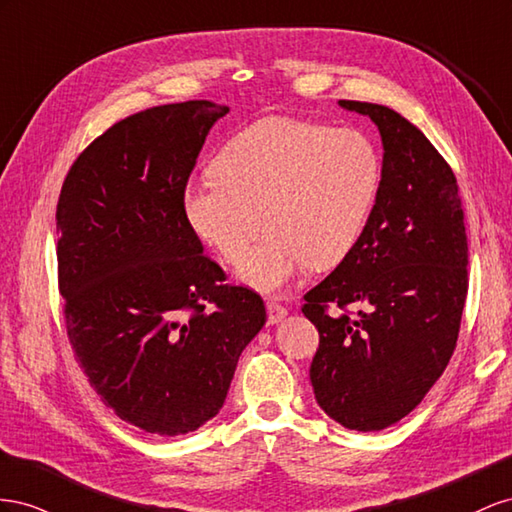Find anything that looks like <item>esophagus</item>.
I'll return each instance as SVG.
<instances>
[{"label": "esophagus", "instance_id": "34e87169", "mask_svg": "<svg viewBox=\"0 0 512 512\" xmlns=\"http://www.w3.org/2000/svg\"><path fill=\"white\" fill-rule=\"evenodd\" d=\"M266 311H268V324H279L281 319L287 317V309L276 300H268L266 302Z\"/></svg>", "mask_w": 512, "mask_h": 512}]
</instances>
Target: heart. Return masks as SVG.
I'll use <instances>...</instances> for the list:
<instances>
[{
	"mask_svg": "<svg viewBox=\"0 0 512 512\" xmlns=\"http://www.w3.org/2000/svg\"><path fill=\"white\" fill-rule=\"evenodd\" d=\"M382 184L375 143L354 128L272 118L251 124L216 158V173L188 184L184 212L229 264L258 228L240 281L272 291L309 264L328 268L354 251Z\"/></svg>",
	"mask_w": 512,
	"mask_h": 512,
	"instance_id": "b5f03b06",
	"label": "heart"
}]
</instances>
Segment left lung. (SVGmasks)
<instances>
[{"mask_svg": "<svg viewBox=\"0 0 512 512\" xmlns=\"http://www.w3.org/2000/svg\"><path fill=\"white\" fill-rule=\"evenodd\" d=\"M382 184L356 248L304 296L319 332L311 384L345 429L382 431L410 414L455 352L467 296V236L457 178L420 130L384 105Z\"/></svg>", "mask_w": 512, "mask_h": 512, "instance_id": "left-lung-1", "label": "left lung"}]
</instances>
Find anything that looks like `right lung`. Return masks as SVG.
<instances>
[{
	"label": "right lung",
	"instance_id": "right-lung-1",
	"mask_svg": "<svg viewBox=\"0 0 512 512\" xmlns=\"http://www.w3.org/2000/svg\"><path fill=\"white\" fill-rule=\"evenodd\" d=\"M227 111L186 100L130 115L79 154L57 201L72 352L102 403L152 435L214 418L266 324L264 300L223 283L184 212L197 156Z\"/></svg>",
	"mask_w": 512,
	"mask_h": 512
}]
</instances>
